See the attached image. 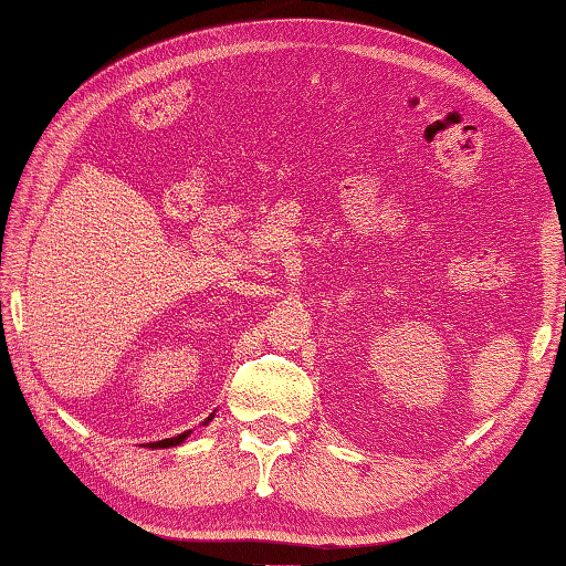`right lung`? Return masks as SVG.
<instances>
[{"mask_svg": "<svg viewBox=\"0 0 566 566\" xmlns=\"http://www.w3.org/2000/svg\"><path fill=\"white\" fill-rule=\"evenodd\" d=\"M209 420H211V418H206V420H203V426L209 423ZM188 436H191V430H186V433L176 436V438H166V441H156V443H150V448H170V446H178V443H184Z\"/></svg>", "mask_w": 566, "mask_h": 566, "instance_id": "obj_1", "label": "right lung"}]
</instances>
